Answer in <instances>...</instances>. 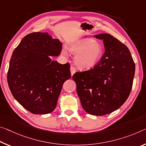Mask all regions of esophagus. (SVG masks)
Here are the masks:
<instances>
[{"mask_svg": "<svg viewBox=\"0 0 146 146\" xmlns=\"http://www.w3.org/2000/svg\"><path fill=\"white\" fill-rule=\"evenodd\" d=\"M70 71H71V75H73V74L76 72V69H75V68H74V67L72 66H71V68H70Z\"/></svg>", "mask_w": 146, "mask_h": 146, "instance_id": "1", "label": "esophagus"}]
</instances>
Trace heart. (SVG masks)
<instances>
[{
	"label": "heart",
	"instance_id": "b5f03b06",
	"mask_svg": "<svg viewBox=\"0 0 146 146\" xmlns=\"http://www.w3.org/2000/svg\"><path fill=\"white\" fill-rule=\"evenodd\" d=\"M68 49L75 55V62L80 69L94 68L100 61L103 54V47L94 39L84 38L71 44ZM65 56L68 55L66 49L62 50Z\"/></svg>",
	"mask_w": 146,
	"mask_h": 146
}]
</instances>
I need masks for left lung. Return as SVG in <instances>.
<instances>
[{"instance_id": "1", "label": "left lung", "mask_w": 146, "mask_h": 146, "mask_svg": "<svg viewBox=\"0 0 146 146\" xmlns=\"http://www.w3.org/2000/svg\"><path fill=\"white\" fill-rule=\"evenodd\" d=\"M94 37L103 40L105 53L93 68L76 72L72 78L84 110L103 115L118 109L128 98L135 64L129 48L114 37L108 34Z\"/></svg>"}]
</instances>
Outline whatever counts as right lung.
<instances>
[{
  "mask_svg": "<svg viewBox=\"0 0 146 146\" xmlns=\"http://www.w3.org/2000/svg\"><path fill=\"white\" fill-rule=\"evenodd\" d=\"M62 44L48 33L33 32L23 38L13 50L7 75L13 96L34 114H46L56 108L62 86L71 78L70 64H60Z\"/></svg>",
  "mask_w": 146,
  "mask_h": 146,
  "instance_id": "obj_1",
  "label": "right lung"
}]
</instances>
